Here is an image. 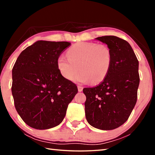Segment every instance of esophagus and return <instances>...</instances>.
<instances>
[{
  "label": "esophagus",
  "instance_id": "obj_1",
  "mask_svg": "<svg viewBox=\"0 0 155 155\" xmlns=\"http://www.w3.org/2000/svg\"><path fill=\"white\" fill-rule=\"evenodd\" d=\"M83 87H82V86H79V85L78 86V91H80V92L83 91Z\"/></svg>",
  "mask_w": 155,
  "mask_h": 155
}]
</instances>
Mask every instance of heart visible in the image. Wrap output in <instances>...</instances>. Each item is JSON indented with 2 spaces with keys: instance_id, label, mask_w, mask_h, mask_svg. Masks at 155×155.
Masks as SVG:
<instances>
[{
  "instance_id": "1",
  "label": "heart",
  "mask_w": 155,
  "mask_h": 155,
  "mask_svg": "<svg viewBox=\"0 0 155 155\" xmlns=\"http://www.w3.org/2000/svg\"><path fill=\"white\" fill-rule=\"evenodd\" d=\"M67 55L68 58L60 56L57 65L60 74L68 80L100 83L105 79L111 68L112 52L104 44L78 42L69 48ZM78 69L81 72L76 75Z\"/></svg>"
}]
</instances>
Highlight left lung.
Masks as SVG:
<instances>
[{"instance_id": "left-lung-1", "label": "left lung", "mask_w": 155, "mask_h": 155, "mask_svg": "<svg viewBox=\"0 0 155 155\" xmlns=\"http://www.w3.org/2000/svg\"><path fill=\"white\" fill-rule=\"evenodd\" d=\"M96 40L107 44L113 61L105 79L96 87L83 90L86 96L85 117L94 128L113 130L126 122L137 102L139 61L126 40L113 35Z\"/></svg>"}]
</instances>
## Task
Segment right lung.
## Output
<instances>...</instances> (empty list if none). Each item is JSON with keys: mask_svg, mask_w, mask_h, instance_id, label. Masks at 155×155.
<instances>
[{"mask_svg": "<svg viewBox=\"0 0 155 155\" xmlns=\"http://www.w3.org/2000/svg\"><path fill=\"white\" fill-rule=\"evenodd\" d=\"M68 41H37L20 54L12 69V92L15 109L26 124L44 130L59 125L77 85L62 77L57 61Z\"/></svg>", "mask_w": 155, "mask_h": 155, "instance_id": "right-lung-1", "label": "right lung"}]
</instances>
